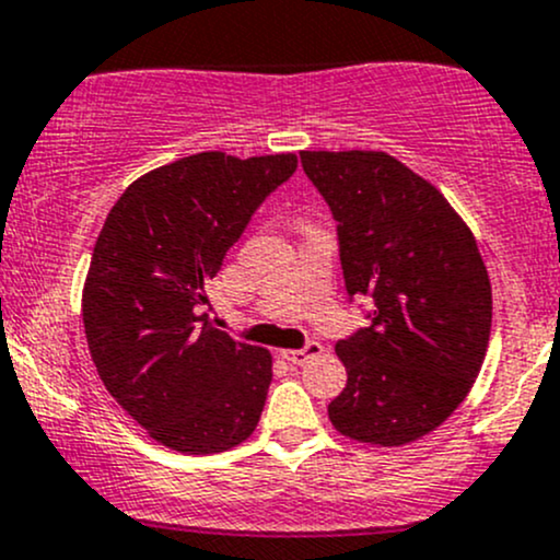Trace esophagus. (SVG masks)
Returning a JSON list of instances; mask_svg holds the SVG:
<instances>
[{"mask_svg": "<svg viewBox=\"0 0 560 560\" xmlns=\"http://www.w3.org/2000/svg\"><path fill=\"white\" fill-rule=\"evenodd\" d=\"M320 350H323V345L320 342H310L307 348H302V350H280V355L285 361H291V364H307L310 359H315V355H320Z\"/></svg>", "mask_w": 560, "mask_h": 560, "instance_id": "1", "label": "esophagus"}]
</instances>
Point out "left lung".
Here are the masks:
<instances>
[{
  "label": "left lung",
  "instance_id": "1",
  "mask_svg": "<svg viewBox=\"0 0 560 560\" xmlns=\"http://www.w3.org/2000/svg\"><path fill=\"white\" fill-rule=\"evenodd\" d=\"M337 221L350 296L372 326L339 339L348 385L328 405L342 436L401 447L431 434L475 385L493 299L471 229L429 180L383 151H302Z\"/></svg>",
  "mask_w": 560,
  "mask_h": 560
}]
</instances>
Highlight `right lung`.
<instances>
[{"label": "right lung", "instance_id": "right-lung-1", "mask_svg": "<svg viewBox=\"0 0 560 560\" xmlns=\"http://www.w3.org/2000/svg\"><path fill=\"white\" fill-rule=\"evenodd\" d=\"M296 153L207 151L137 177L96 237L83 285L91 359L115 401L164 447L232 451L256 431L272 353L207 315L205 285Z\"/></svg>", "mask_w": 560, "mask_h": 560}]
</instances>
